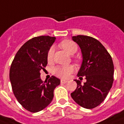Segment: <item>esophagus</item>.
Masks as SVG:
<instances>
[{
    "label": "esophagus",
    "mask_w": 124,
    "mask_h": 124,
    "mask_svg": "<svg viewBox=\"0 0 124 124\" xmlns=\"http://www.w3.org/2000/svg\"><path fill=\"white\" fill-rule=\"evenodd\" d=\"M67 83V80H64V79H61V83H62V84H65Z\"/></svg>",
    "instance_id": "obj_1"
}]
</instances>
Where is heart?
<instances>
[{
  "label": "heart",
  "mask_w": 124,
  "mask_h": 124,
  "mask_svg": "<svg viewBox=\"0 0 124 124\" xmlns=\"http://www.w3.org/2000/svg\"><path fill=\"white\" fill-rule=\"evenodd\" d=\"M59 46L69 54L73 55L77 51V46L74 41L71 40H64L60 43ZM54 54V48L51 47L47 53V61L50 62L52 60ZM74 71V67L72 65H62L57 67L54 69L53 73L56 76L62 78H67L69 75Z\"/></svg>",
  "instance_id": "heart-1"
}]
</instances>
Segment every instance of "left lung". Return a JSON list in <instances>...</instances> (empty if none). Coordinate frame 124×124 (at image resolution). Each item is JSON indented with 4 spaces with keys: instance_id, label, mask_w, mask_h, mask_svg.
I'll return each instance as SVG.
<instances>
[{
    "instance_id": "1",
    "label": "left lung",
    "mask_w": 124,
    "mask_h": 124,
    "mask_svg": "<svg viewBox=\"0 0 124 124\" xmlns=\"http://www.w3.org/2000/svg\"><path fill=\"white\" fill-rule=\"evenodd\" d=\"M72 39L80 47L83 61L77 76L85 77L83 85L78 80L71 97L78 105L92 109L100 105L108 95L114 82L112 59L100 41L87 36H73Z\"/></svg>"
}]
</instances>
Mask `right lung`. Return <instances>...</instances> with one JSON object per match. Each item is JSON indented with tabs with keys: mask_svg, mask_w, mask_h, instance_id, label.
Returning <instances> with one entry per match:
<instances>
[{
	"mask_svg": "<svg viewBox=\"0 0 124 124\" xmlns=\"http://www.w3.org/2000/svg\"><path fill=\"white\" fill-rule=\"evenodd\" d=\"M55 37L42 36L30 39L22 46L10 69V81L15 97L26 110L38 112L51 103L60 80L52 76L43 83L40 71L47 64V53Z\"/></svg>",
	"mask_w": 124,
	"mask_h": 124,
	"instance_id": "add662e5",
	"label": "right lung"
}]
</instances>
